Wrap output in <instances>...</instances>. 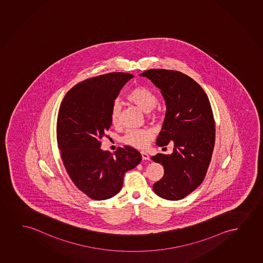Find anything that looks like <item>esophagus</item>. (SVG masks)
<instances>
[{
    "mask_svg": "<svg viewBox=\"0 0 263 263\" xmlns=\"http://www.w3.org/2000/svg\"><path fill=\"white\" fill-rule=\"evenodd\" d=\"M141 155H142L143 160H149L150 159V156L146 153H144V152H141Z\"/></svg>",
    "mask_w": 263,
    "mask_h": 263,
    "instance_id": "esophagus-1",
    "label": "esophagus"
}]
</instances>
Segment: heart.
Instances as JSON below:
<instances>
[{
	"mask_svg": "<svg viewBox=\"0 0 263 263\" xmlns=\"http://www.w3.org/2000/svg\"><path fill=\"white\" fill-rule=\"evenodd\" d=\"M126 99L144 112H152L158 102L156 95L153 91H151L150 89L143 86H137L132 89L127 93ZM120 112H121V106L120 103H114L110 111V120L113 126H117L120 125ZM156 115H157L156 112L153 114L154 117ZM154 131L149 128L132 129L129 130L126 134V136L123 138V141L127 145L136 147L138 149H143L148 145V143L154 138Z\"/></svg>",
	"mask_w": 263,
	"mask_h": 263,
	"instance_id": "1",
	"label": "heart"
}]
</instances>
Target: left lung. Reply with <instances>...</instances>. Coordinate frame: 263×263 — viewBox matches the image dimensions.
<instances>
[{
    "mask_svg": "<svg viewBox=\"0 0 263 263\" xmlns=\"http://www.w3.org/2000/svg\"><path fill=\"white\" fill-rule=\"evenodd\" d=\"M140 76L160 89L166 103L156 143H174L172 154L151 158L164 167L163 177L153 188L160 197L178 201L195 191L207 173L215 143L212 106L201 85L182 72L149 69Z\"/></svg>",
    "mask_w": 263,
    "mask_h": 263,
    "instance_id": "8db88e82",
    "label": "left lung"
}]
</instances>
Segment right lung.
Segmentation results:
<instances>
[{
	"instance_id": "1",
	"label": "right lung",
	"mask_w": 263,
	"mask_h": 263,
	"mask_svg": "<svg viewBox=\"0 0 263 263\" xmlns=\"http://www.w3.org/2000/svg\"><path fill=\"white\" fill-rule=\"evenodd\" d=\"M133 77L112 72L85 79L66 93L59 109L56 130L62 161L76 186L92 200L116 195L125 173L142 160L133 147H119L114 154L101 149L115 99Z\"/></svg>"
}]
</instances>
